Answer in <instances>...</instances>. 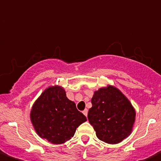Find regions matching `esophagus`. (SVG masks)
I'll return each mask as SVG.
<instances>
[{
  "label": "esophagus",
  "mask_w": 161,
  "mask_h": 161,
  "mask_svg": "<svg viewBox=\"0 0 161 161\" xmlns=\"http://www.w3.org/2000/svg\"><path fill=\"white\" fill-rule=\"evenodd\" d=\"M83 114L85 115L86 116H87V114H88V110L87 109H85L83 111Z\"/></svg>",
  "instance_id": "34e87169"
}]
</instances>
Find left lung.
<instances>
[{
    "mask_svg": "<svg viewBox=\"0 0 161 161\" xmlns=\"http://www.w3.org/2000/svg\"><path fill=\"white\" fill-rule=\"evenodd\" d=\"M91 103L88 120L101 141L116 144L130 135L135 111L120 90L113 86L101 88L94 92Z\"/></svg>",
    "mask_w": 161,
    "mask_h": 161,
    "instance_id": "8db88e82",
    "label": "left lung"
}]
</instances>
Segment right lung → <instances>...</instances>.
I'll list each match as a JSON object with an SVG mask.
<instances>
[{"label": "right lung", "mask_w": 161, "mask_h": 161, "mask_svg": "<svg viewBox=\"0 0 161 161\" xmlns=\"http://www.w3.org/2000/svg\"><path fill=\"white\" fill-rule=\"evenodd\" d=\"M31 120L41 138L61 144L73 137L76 128L87 119L67 98L65 90L54 86L46 89L36 101Z\"/></svg>", "instance_id": "add662e5"}]
</instances>
